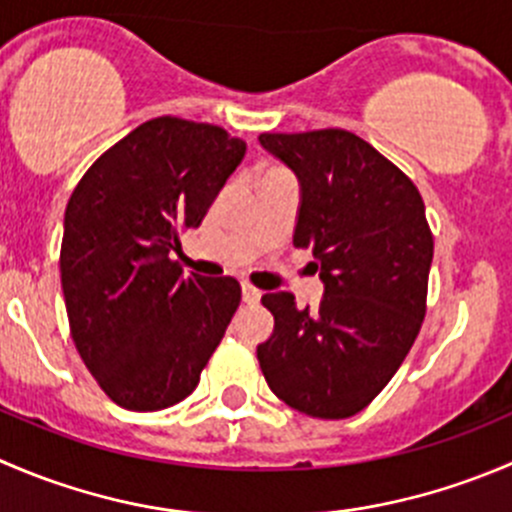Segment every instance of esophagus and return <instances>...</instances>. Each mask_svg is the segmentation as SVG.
<instances>
[{"label": "esophagus", "mask_w": 512, "mask_h": 512, "mask_svg": "<svg viewBox=\"0 0 512 512\" xmlns=\"http://www.w3.org/2000/svg\"><path fill=\"white\" fill-rule=\"evenodd\" d=\"M262 297V292L257 287H252L250 282H242V300L245 302H257Z\"/></svg>", "instance_id": "1"}]
</instances>
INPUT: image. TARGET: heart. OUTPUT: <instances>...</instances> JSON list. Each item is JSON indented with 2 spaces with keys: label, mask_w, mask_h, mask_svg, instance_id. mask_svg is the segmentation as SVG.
<instances>
[{
  "label": "heart",
  "mask_w": 512,
  "mask_h": 512,
  "mask_svg": "<svg viewBox=\"0 0 512 512\" xmlns=\"http://www.w3.org/2000/svg\"><path fill=\"white\" fill-rule=\"evenodd\" d=\"M280 177H290V175H287V172L282 170V167H277V165H265V167H260V170H257V182L280 180Z\"/></svg>",
  "instance_id": "b5f03b06"
}]
</instances>
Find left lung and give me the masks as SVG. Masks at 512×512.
<instances>
[{
    "mask_svg": "<svg viewBox=\"0 0 512 512\" xmlns=\"http://www.w3.org/2000/svg\"><path fill=\"white\" fill-rule=\"evenodd\" d=\"M300 180L292 242L312 250L320 305L267 292L275 330L257 345L272 393L300 413L342 420L393 380L418 337L428 300L433 232L418 187L347 130L260 135Z\"/></svg>",
    "mask_w": 512,
    "mask_h": 512,
    "instance_id": "obj_1",
    "label": "left lung"
}]
</instances>
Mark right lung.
Instances as JSON below:
<instances>
[{"mask_svg":"<svg viewBox=\"0 0 512 512\" xmlns=\"http://www.w3.org/2000/svg\"><path fill=\"white\" fill-rule=\"evenodd\" d=\"M245 150L217 124L157 117L109 147L69 197L59 252L69 330L119 408L185 400L240 307L235 277L185 275L170 252Z\"/></svg>","mask_w":512,"mask_h":512,"instance_id":"add662e5","label":"right lung"}]
</instances>
